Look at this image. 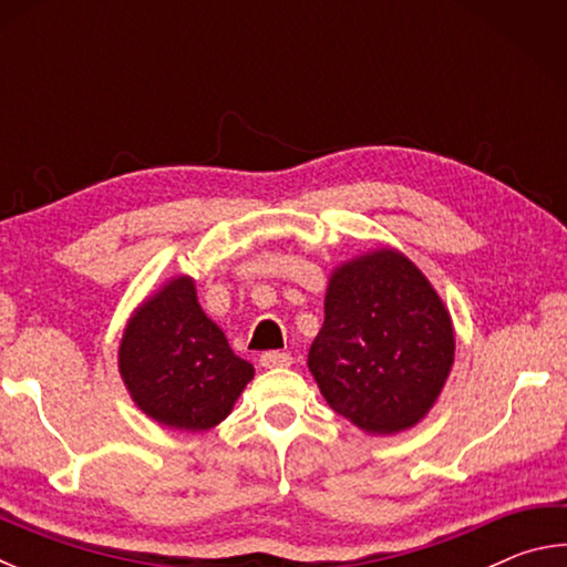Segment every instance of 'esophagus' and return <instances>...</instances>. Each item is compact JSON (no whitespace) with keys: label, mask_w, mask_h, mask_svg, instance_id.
<instances>
[{"label":"esophagus","mask_w":567,"mask_h":567,"mask_svg":"<svg viewBox=\"0 0 567 567\" xmlns=\"http://www.w3.org/2000/svg\"><path fill=\"white\" fill-rule=\"evenodd\" d=\"M260 362L262 368H287V364H292V358L280 350H267L260 354Z\"/></svg>","instance_id":"1"}]
</instances>
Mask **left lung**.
I'll list each match as a JSON object with an SVG mask.
<instances>
[{
  "label": "left lung",
  "mask_w": 567,
  "mask_h": 567,
  "mask_svg": "<svg viewBox=\"0 0 567 567\" xmlns=\"http://www.w3.org/2000/svg\"><path fill=\"white\" fill-rule=\"evenodd\" d=\"M453 354V322L425 275L378 249L334 270L307 364L338 415L392 435L433 408Z\"/></svg>",
  "instance_id": "8db88e82"
}]
</instances>
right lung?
<instances>
[{"label": "right lung", "instance_id": "right-lung-1", "mask_svg": "<svg viewBox=\"0 0 567 567\" xmlns=\"http://www.w3.org/2000/svg\"><path fill=\"white\" fill-rule=\"evenodd\" d=\"M132 400L159 425L209 430L255 375L197 302L195 282L175 277L134 312L120 344Z\"/></svg>", "mask_w": 567, "mask_h": 567}]
</instances>
